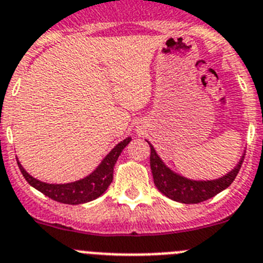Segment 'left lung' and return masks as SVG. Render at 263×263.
<instances>
[{
    "label": "left lung",
    "instance_id": "8db88e82",
    "mask_svg": "<svg viewBox=\"0 0 263 263\" xmlns=\"http://www.w3.org/2000/svg\"><path fill=\"white\" fill-rule=\"evenodd\" d=\"M146 143L151 146V170H152L156 187L169 199L184 203V204L204 202L226 190L229 184L235 181L243 160L242 155L233 169L216 179H205V181L204 179H190L170 169L156 152L155 146L148 140Z\"/></svg>",
    "mask_w": 263,
    "mask_h": 263
}]
</instances>
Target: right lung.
<instances>
[{
  "mask_svg": "<svg viewBox=\"0 0 263 263\" xmlns=\"http://www.w3.org/2000/svg\"><path fill=\"white\" fill-rule=\"evenodd\" d=\"M131 140V137H127L123 141L118 143L89 176L77 179V181L68 182V183H47V182L39 181L26 172L18 158L16 161H18V166H20L26 181L37 191L43 193L44 195L56 202L65 203V204H82V203L97 199L107 190V187L112 182L114 166L117 164L118 157Z\"/></svg>",
  "mask_w": 263,
  "mask_h": 263,
  "instance_id": "add662e5",
  "label": "right lung"
}]
</instances>
